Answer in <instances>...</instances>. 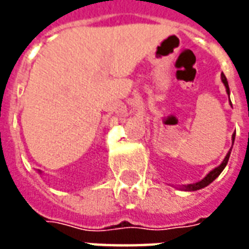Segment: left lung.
Returning <instances> with one entry per match:
<instances>
[{"mask_svg":"<svg viewBox=\"0 0 249 249\" xmlns=\"http://www.w3.org/2000/svg\"><path fill=\"white\" fill-rule=\"evenodd\" d=\"M221 81H223V84L225 85V89H227V93H228V96H230V87H228V81H227V77L224 76V73H221ZM233 137V140H235V135L232 136ZM232 151V149H231ZM231 151L227 153V156H225V159L223 160V162L220 164L219 167H216L213 169V171H211V172L205 176V178L201 180V181H197V183L195 184H189V185H185L184 187V189L185 191H197V189H201V188L207 187V185H209V184L213 181L214 178L219 176L220 173L223 172V169L225 168V165L228 164V160H230V156H231Z\"/></svg>","mask_w":249,"mask_h":249,"instance_id":"8db88e82","label":"left lung"}]
</instances>
